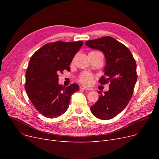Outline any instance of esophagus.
Returning a JSON list of instances; mask_svg holds the SVG:
<instances>
[{"label": "esophagus", "instance_id": "esophagus-1", "mask_svg": "<svg viewBox=\"0 0 159 159\" xmlns=\"http://www.w3.org/2000/svg\"><path fill=\"white\" fill-rule=\"evenodd\" d=\"M80 88L83 89V90H88V91H92L93 90L92 88H88V87H86V86H80Z\"/></svg>", "mask_w": 159, "mask_h": 159}]
</instances>
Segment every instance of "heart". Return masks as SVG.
Returning <instances> with one entry per match:
<instances>
[{
  "instance_id": "obj_1",
  "label": "heart",
  "mask_w": 159,
  "mask_h": 159,
  "mask_svg": "<svg viewBox=\"0 0 159 159\" xmlns=\"http://www.w3.org/2000/svg\"><path fill=\"white\" fill-rule=\"evenodd\" d=\"M100 52H91L89 53H98ZM92 80H93V75H91L88 72H84L82 73V75H80V77L79 78V81L82 83V84H86V85H89L91 82H92Z\"/></svg>"
}]
</instances>
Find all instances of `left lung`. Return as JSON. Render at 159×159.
<instances>
[{"instance_id": "8db88e82", "label": "left lung", "mask_w": 159, "mask_h": 159, "mask_svg": "<svg viewBox=\"0 0 159 159\" xmlns=\"http://www.w3.org/2000/svg\"><path fill=\"white\" fill-rule=\"evenodd\" d=\"M89 48L101 51L106 58L104 76L99 82H110V89L102 94L90 110L97 118L111 119L128 105L137 80V64L129 49L111 37L86 42Z\"/></svg>"}]
</instances>
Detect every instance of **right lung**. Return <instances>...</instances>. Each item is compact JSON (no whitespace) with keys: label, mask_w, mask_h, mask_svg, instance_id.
I'll return each mask as SVG.
<instances>
[{"label":"right lung","mask_w":159,"mask_h":159,"mask_svg":"<svg viewBox=\"0 0 159 159\" xmlns=\"http://www.w3.org/2000/svg\"><path fill=\"white\" fill-rule=\"evenodd\" d=\"M82 45V41L48 43L31 58L26 73L25 89L37 110L47 118L64 114L72 94L79 89L77 84L68 87L58 84V73L70 70L73 58Z\"/></svg>","instance_id":"right-lung-1"}]
</instances>
